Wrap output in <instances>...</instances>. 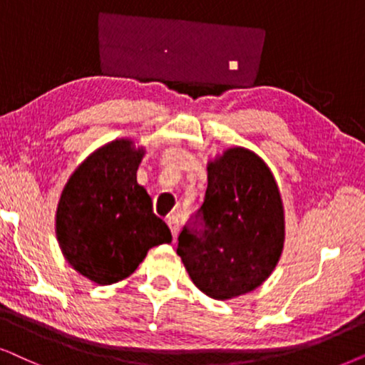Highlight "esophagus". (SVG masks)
Masks as SVG:
<instances>
[{
    "instance_id": "34e87169",
    "label": "esophagus",
    "mask_w": 365,
    "mask_h": 365,
    "mask_svg": "<svg viewBox=\"0 0 365 365\" xmlns=\"http://www.w3.org/2000/svg\"><path fill=\"white\" fill-rule=\"evenodd\" d=\"M167 223H168V227H170V232H172L173 239H177V233H178V230H180V220H178V217H177V215H168V217H167Z\"/></svg>"
}]
</instances>
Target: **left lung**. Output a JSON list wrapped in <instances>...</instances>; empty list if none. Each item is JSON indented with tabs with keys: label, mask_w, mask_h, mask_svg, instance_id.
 <instances>
[{
	"label": "left lung",
	"mask_w": 365,
	"mask_h": 365,
	"mask_svg": "<svg viewBox=\"0 0 365 365\" xmlns=\"http://www.w3.org/2000/svg\"><path fill=\"white\" fill-rule=\"evenodd\" d=\"M207 172L205 200L180 233L177 254L203 294L228 300L252 292L275 269L284 205L270 168L250 150H225Z\"/></svg>",
	"instance_id": "1"
}]
</instances>
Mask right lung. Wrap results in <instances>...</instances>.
<instances>
[{"label":"right lung","instance_id":"add662e5","mask_svg":"<svg viewBox=\"0 0 365 365\" xmlns=\"http://www.w3.org/2000/svg\"><path fill=\"white\" fill-rule=\"evenodd\" d=\"M143 153L132 140H113L95 150L61 192L58 244L68 264L95 284L126 279L152 247L172 242L168 225L137 182Z\"/></svg>","mask_w":365,"mask_h":365}]
</instances>
